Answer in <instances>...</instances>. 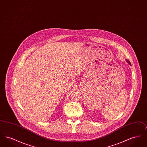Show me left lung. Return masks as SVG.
Returning a JSON list of instances; mask_svg holds the SVG:
<instances>
[{
	"mask_svg": "<svg viewBox=\"0 0 147 147\" xmlns=\"http://www.w3.org/2000/svg\"><path fill=\"white\" fill-rule=\"evenodd\" d=\"M127 62H128V63H129V64H130V65H131V63H130V62H129V61H127Z\"/></svg>",
	"mask_w": 147,
	"mask_h": 147,
	"instance_id": "8db88e82",
	"label": "left lung"
}]
</instances>
